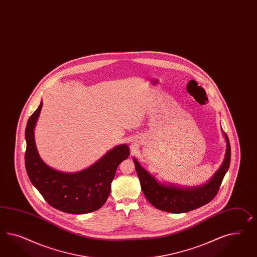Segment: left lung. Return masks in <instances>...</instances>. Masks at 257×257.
I'll return each mask as SVG.
<instances>
[{
	"mask_svg": "<svg viewBox=\"0 0 257 257\" xmlns=\"http://www.w3.org/2000/svg\"><path fill=\"white\" fill-rule=\"evenodd\" d=\"M226 142V151L222 166L211 179L203 185L184 187L173 183L161 182L133 158L143 194L153 207L170 213H183L211 201L219 191L224 175L228 170L231 159V151L228 138L222 133Z\"/></svg>",
	"mask_w": 257,
	"mask_h": 257,
	"instance_id": "1",
	"label": "left lung"
}]
</instances>
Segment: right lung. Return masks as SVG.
Returning a JSON list of instances; mask_svg holds the SVG:
<instances>
[{"mask_svg":"<svg viewBox=\"0 0 257 257\" xmlns=\"http://www.w3.org/2000/svg\"><path fill=\"white\" fill-rule=\"evenodd\" d=\"M43 102L29 118L26 130L25 167L29 179L53 208L71 214L95 211L104 205L118 165L130 155L129 147L113 148L90 167L78 172H63L49 167L37 152L35 128Z\"/></svg>","mask_w":257,"mask_h":257,"instance_id":"obj_1","label":"right lung"}]
</instances>
